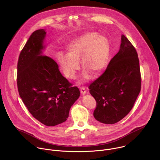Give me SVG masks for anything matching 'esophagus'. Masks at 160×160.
Wrapping results in <instances>:
<instances>
[{
    "mask_svg": "<svg viewBox=\"0 0 160 160\" xmlns=\"http://www.w3.org/2000/svg\"><path fill=\"white\" fill-rule=\"evenodd\" d=\"M80 92L83 94V95H85L87 93V88L86 87H82L80 88Z\"/></svg>",
    "mask_w": 160,
    "mask_h": 160,
    "instance_id": "1",
    "label": "esophagus"
}]
</instances>
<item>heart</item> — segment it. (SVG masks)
I'll return each instance as SVG.
<instances>
[{"label":"heart","instance_id":"heart-1","mask_svg":"<svg viewBox=\"0 0 160 160\" xmlns=\"http://www.w3.org/2000/svg\"><path fill=\"white\" fill-rule=\"evenodd\" d=\"M68 54L59 52L57 59L64 74L75 78L80 68L79 60L85 69L82 75L83 81L90 78V72H101L107 66L111 49L108 39L96 32H88L73 39L67 46Z\"/></svg>","mask_w":160,"mask_h":160}]
</instances>
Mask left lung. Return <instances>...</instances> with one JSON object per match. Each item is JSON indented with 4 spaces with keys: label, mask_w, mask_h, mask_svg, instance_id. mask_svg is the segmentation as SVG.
Instances as JSON below:
<instances>
[{
    "label": "left lung",
    "mask_w": 160,
    "mask_h": 160,
    "mask_svg": "<svg viewBox=\"0 0 160 160\" xmlns=\"http://www.w3.org/2000/svg\"><path fill=\"white\" fill-rule=\"evenodd\" d=\"M88 88L96 101L94 117L102 123H116L132 109L141 91V76L138 52L124 35L120 51Z\"/></svg>",
    "instance_id": "8db88e82"
}]
</instances>
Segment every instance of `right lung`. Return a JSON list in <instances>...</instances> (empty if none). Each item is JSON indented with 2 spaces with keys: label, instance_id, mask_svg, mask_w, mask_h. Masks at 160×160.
I'll return each mask as SVG.
<instances>
[{
  "label": "right lung",
  "instance_id": "obj_1",
  "mask_svg": "<svg viewBox=\"0 0 160 160\" xmlns=\"http://www.w3.org/2000/svg\"><path fill=\"white\" fill-rule=\"evenodd\" d=\"M46 32L35 31L18 59L17 85L19 96L32 116L46 126L64 122L80 90L64 77L57 62L41 56Z\"/></svg>",
  "mask_w": 160,
  "mask_h": 160
}]
</instances>
